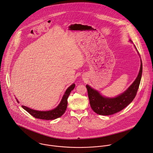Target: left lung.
Instances as JSON below:
<instances>
[{
  "instance_id": "1",
  "label": "left lung",
  "mask_w": 153,
  "mask_h": 153,
  "mask_svg": "<svg viewBox=\"0 0 153 153\" xmlns=\"http://www.w3.org/2000/svg\"><path fill=\"white\" fill-rule=\"evenodd\" d=\"M142 64L141 62L138 76L132 85L119 96L110 98L101 96L99 92L86 85L90 106L96 114L101 115H110L116 114L127 107L136 95L141 80Z\"/></svg>"
}]
</instances>
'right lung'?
Returning a JSON list of instances; mask_svg holds the SVG:
<instances>
[{
    "label": "right lung",
    "mask_w": 153,
    "mask_h": 153,
    "mask_svg": "<svg viewBox=\"0 0 153 153\" xmlns=\"http://www.w3.org/2000/svg\"><path fill=\"white\" fill-rule=\"evenodd\" d=\"M75 87V84L71 85L65 91L60 104L54 109L48 111H38L31 109L25 106H22V108L26 110L29 114H30L33 117L45 120H52L56 119L61 117L65 112L67 107V99L70 94V92ZM19 102V101H18Z\"/></svg>",
    "instance_id": "add662e5"
}]
</instances>
